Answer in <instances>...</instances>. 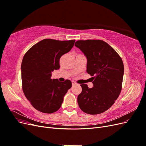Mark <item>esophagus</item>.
I'll use <instances>...</instances> for the list:
<instances>
[{
    "label": "esophagus",
    "instance_id": "34e87169",
    "mask_svg": "<svg viewBox=\"0 0 146 146\" xmlns=\"http://www.w3.org/2000/svg\"><path fill=\"white\" fill-rule=\"evenodd\" d=\"M72 85L74 86V85H77V83L75 82L74 81H72Z\"/></svg>",
    "mask_w": 146,
    "mask_h": 146
}]
</instances>
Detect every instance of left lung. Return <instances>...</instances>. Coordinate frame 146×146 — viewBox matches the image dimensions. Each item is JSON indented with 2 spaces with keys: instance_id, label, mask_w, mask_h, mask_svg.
Instances as JSON below:
<instances>
[{
  "instance_id": "1",
  "label": "left lung",
  "mask_w": 146,
  "mask_h": 146,
  "mask_svg": "<svg viewBox=\"0 0 146 146\" xmlns=\"http://www.w3.org/2000/svg\"><path fill=\"white\" fill-rule=\"evenodd\" d=\"M75 46L87 58L86 72L93 77V87L80 85L79 107L89 114L107 111L114 104L122 90L124 67L121 58L113 47L102 40H78Z\"/></svg>"
}]
</instances>
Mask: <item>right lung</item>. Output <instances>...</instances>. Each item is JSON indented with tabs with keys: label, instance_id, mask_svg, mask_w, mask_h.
Masks as SVG:
<instances>
[{
	"label": "right lung",
	"instance_id": "right-lung-1",
	"mask_svg": "<svg viewBox=\"0 0 146 146\" xmlns=\"http://www.w3.org/2000/svg\"><path fill=\"white\" fill-rule=\"evenodd\" d=\"M75 40L59 41L44 39L26 52L21 64L24 93L33 107L44 113L60 109L63 98L72 86L69 80L61 82L52 79V72L60 66L61 56L69 52Z\"/></svg>",
	"mask_w": 146,
	"mask_h": 146
}]
</instances>
